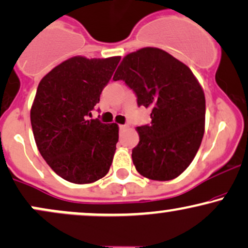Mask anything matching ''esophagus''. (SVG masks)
Masks as SVG:
<instances>
[{"instance_id":"34e87169","label":"esophagus","mask_w":248,"mask_h":248,"mask_svg":"<svg viewBox=\"0 0 248 248\" xmlns=\"http://www.w3.org/2000/svg\"><path fill=\"white\" fill-rule=\"evenodd\" d=\"M119 127H120L121 130H124V129H126V128H128L129 126H128V124H120V126H119Z\"/></svg>"}]
</instances>
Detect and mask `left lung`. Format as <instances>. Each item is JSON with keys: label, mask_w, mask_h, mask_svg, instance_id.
I'll return each mask as SVG.
<instances>
[{"label": "left lung", "mask_w": 248, "mask_h": 248, "mask_svg": "<svg viewBox=\"0 0 248 248\" xmlns=\"http://www.w3.org/2000/svg\"><path fill=\"white\" fill-rule=\"evenodd\" d=\"M113 80H124L150 108L152 122L136 127V170L153 181H170L190 166L205 130V95L192 71L167 51L142 47L122 59Z\"/></svg>", "instance_id": "8db88e82"}]
</instances>
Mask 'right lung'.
I'll return each mask as SVG.
<instances>
[{
  "mask_svg": "<svg viewBox=\"0 0 248 248\" xmlns=\"http://www.w3.org/2000/svg\"><path fill=\"white\" fill-rule=\"evenodd\" d=\"M121 57L66 59L44 76L30 110L37 148L57 175L88 184L107 175L119 141V126L91 120V110Z\"/></svg>",
  "mask_w": 248,
  "mask_h": 248,
  "instance_id": "right-lung-1",
  "label": "right lung"
}]
</instances>
